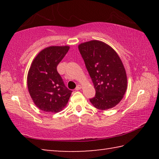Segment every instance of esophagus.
Here are the masks:
<instances>
[{
	"instance_id": "1",
	"label": "esophagus",
	"mask_w": 159,
	"mask_h": 159,
	"mask_svg": "<svg viewBox=\"0 0 159 159\" xmlns=\"http://www.w3.org/2000/svg\"><path fill=\"white\" fill-rule=\"evenodd\" d=\"M82 88V85H78L77 86H76V90H80Z\"/></svg>"
}]
</instances>
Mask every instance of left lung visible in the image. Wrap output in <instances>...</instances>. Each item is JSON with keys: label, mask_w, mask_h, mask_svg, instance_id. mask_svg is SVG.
Returning <instances> with one entry per match:
<instances>
[{"label": "left lung", "mask_w": 159, "mask_h": 159, "mask_svg": "<svg viewBox=\"0 0 159 159\" xmlns=\"http://www.w3.org/2000/svg\"><path fill=\"white\" fill-rule=\"evenodd\" d=\"M79 50L96 91L90 102L102 111L116 107L121 101L128 86L125 67L117 52L98 40L82 43Z\"/></svg>", "instance_id": "obj_1"}]
</instances>
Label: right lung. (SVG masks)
<instances>
[{
  "label": "right lung",
  "instance_id": "1",
  "mask_svg": "<svg viewBox=\"0 0 159 159\" xmlns=\"http://www.w3.org/2000/svg\"><path fill=\"white\" fill-rule=\"evenodd\" d=\"M69 46H49L38 53L27 75V87L38 108L57 113L66 106L72 91L67 88L57 71V66Z\"/></svg>",
  "mask_w": 159,
  "mask_h": 159
}]
</instances>
